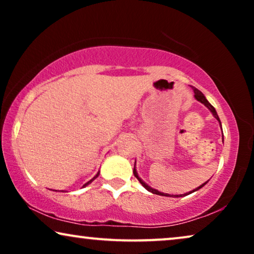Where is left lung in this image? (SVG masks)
Masks as SVG:
<instances>
[{
    "mask_svg": "<svg viewBox=\"0 0 254 254\" xmlns=\"http://www.w3.org/2000/svg\"><path fill=\"white\" fill-rule=\"evenodd\" d=\"M193 91H194V97H195V99L197 100V102H200L201 104H203V105H204V106H206V107H207V109H208V110H209L211 113H213V116H214V118H215V119H216V120L218 121V123H220V126H222V125H221V120H220V118H218V116H217V112H216V110H215V109H214V106H213V105H211V104H210L209 102H208V100H207V98H206V97H204V96H203V93H202V92H201V91H200V90H197L196 88H194V86H193ZM221 129H222V127H221ZM222 134H223V133H222ZM135 163H136V162H135ZM133 172H134V176H135V177H136V178H137V180H138V182H140V183H141V185H142V186H143L145 190H149V192H151L152 194H157V195H162V196H172V197H180V196H186V195H189V194H190V193L195 192V190H197L202 189V187H203L204 185H206V184L208 183V182H206V183H203V184H202V185H200L199 187H197V189H195V190H190V192H189V193H185V194H180V195H171V194H170V195H169V194H168V193H162V192H159V190H155V189H151V187H150V186H149V185H148V184H145V183L143 182V180H142V179L140 178V177H138V175H137V172H136V169H135V164H134V170H133Z\"/></svg>",
    "mask_w": 254,
    "mask_h": 254,
    "instance_id": "8db88e82",
    "label": "left lung"
}]
</instances>
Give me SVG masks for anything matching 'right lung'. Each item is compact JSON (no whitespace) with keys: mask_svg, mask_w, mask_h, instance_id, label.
Here are the masks:
<instances>
[{"mask_svg":"<svg viewBox=\"0 0 254 254\" xmlns=\"http://www.w3.org/2000/svg\"><path fill=\"white\" fill-rule=\"evenodd\" d=\"M98 176H99V172H98V173H97V175H96L95 177H93V178H92L91 180H89V182H88V183H86V184H84V185H83V187L88 186V185H89V184H91V183L93 182V180H95V179H96V178H97V177H98ZM62 192H64V190H62Z\"/></svg>","mask_w":254,"mask_h":254,"instance_id":"add662e5","label":"right lung"}]
</instances>
